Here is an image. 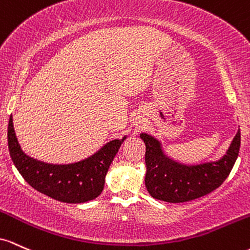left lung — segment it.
<instances>
[{
  "instance_id": "1",
  "label": "left lung",
  "mask_w": 250,
  "mask_h": 250,
  "mask_svg": "<svg viewBox=\"0 0 250 250\" xmlns=\"http://www.w3.org/2000/svg\"><path fill=\"white\" fill-rule=\"evenodd\" d=\"M144 140L145 186L153 198L169 203H182L208 195L226 181L236 162L241 144L238 128L230 146L222 158L215 162L189 165L172 159L164 152L162 143L147 133H140Z\"/></svg>"
}]
</instances>
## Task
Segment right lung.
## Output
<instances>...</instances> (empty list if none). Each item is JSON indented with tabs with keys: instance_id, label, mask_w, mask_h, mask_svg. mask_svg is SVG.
Listing matches in <instances>:
<instances>
[{
	"instance_id": "add662e5",
	"label": "right lung",
	"mask_w": 250,
	"mask_h": 250,
	"mask_svg": "<svg viewBox=\"0 0 250 250\" xmlns=\"http://www.w3.org/2000/svg\"><path fill=\"white\" fill-rule=\"evenodd\" d=\"M126 138L111 140L83 161L48 164L27 156L16 138L12 116L8 124L10 157L24 181L43 195L64 203H85L102 193L108 167Z\"/></svg>"
}]
</instances>
